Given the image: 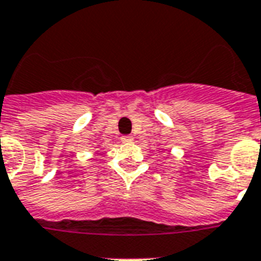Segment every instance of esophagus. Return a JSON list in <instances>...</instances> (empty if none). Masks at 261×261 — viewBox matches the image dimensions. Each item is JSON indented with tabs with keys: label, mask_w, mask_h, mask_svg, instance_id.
Masks as SVG:
<instances>
[{
	"label": "esophagus",
	"mask_w": 261,
	"mask_h": 261,
	"mask_svg": "<svg viewBox=\"0 0 261 261\" xmlns=\"http://www.w3.org/2000/svg\"><path fill=\"white\" fill-rule=\"evenodd\" d=\"M133 137L131 135H124V137H122V142L123 144H130V142H133Z\"/></svg>",
	"instance_id": "1"
}]
</instances>
